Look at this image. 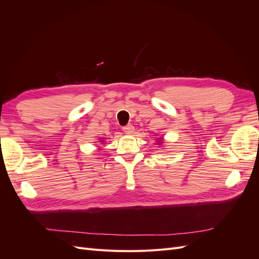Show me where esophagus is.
<instances>
[{
	"label": "esophagus",
	"mask_w": 259,
	"mask_h": 259,
	"mask_svg": "<svg viewBox=\"0 0 259 259\" xmlns=\"http://www.w3.org/2000/svg\"><path fill=\"white\" fill-rule=\"evenodd\" d=\"M122 130H123V132L125 133V134H133V133H134V131H135L134 126H133L132 124L125 125V126L122 127Z\"/></svg>",
	"instance_id": "esophagus-1"
}]
</instances>
